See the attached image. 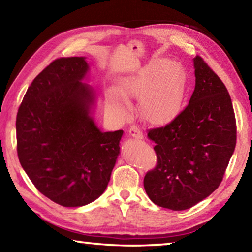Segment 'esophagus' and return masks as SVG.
I'll return each mask as SVG.
<instances>
[{"label": "esophagus", "mask_w": 252, "mask_h": 252, "mask_svg": "<svg viewBox=\"0 0 252 252\" xmlns=\"http://www.w3.org/2000/svg\"><path fill=\"white\" fill-rule=\"evenodd\" d=\"M129 133H130V135H132L133 138H136V139H142L143 138L142 132L140 131L139 126H130Z\"/></svg>", "instance_id": "34e87169"}]
</instances>
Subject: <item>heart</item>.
Listing matches in <instances>:
<instances>
[{
	"instance_id": "obj_1",
	"label": "heart",
	"mask_w": 252,
	"mask_h": 252,
	"mask_svg": "<svg viewBox=\"0 0 252 252\" xmlns=\"http://www.w3.org/2000/svg\"><path fill=\"white\" fill-rule=\"evenodd\" d=\"M185 74L182 67L167 59L158 60L123 81L119 92H108V103L121 117L130 113L125 99L141 100V112L148 121L163 123L170 120L180 108ZM124 97L122 98L121 95Z\"/></svg>"
}]
</instances>
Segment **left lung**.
I'll use <instances>...</instances> for the list:
<instances>
[{
  "instance_id": "1",
  "label": "left lung",
  "mask_w": 252,
  "mask_h": 252,
  "mask_svg": "<svg viewBox=\"0 0 252 252\" xmlns=\"http://www.w3.org/2000/svg\"><path fill=\"white\" fill-rule=\"evenodd\" d=\"M193 62L189 104L168 125L148 131L158 162L144 176V189L153 203L174 211L193 207L220 186L237 141L227 88L201 57Z\"/></svg>"
}]
</instances>
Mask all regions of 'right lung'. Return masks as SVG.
Here are the masks:
<instances>
[{
  "label": "right lung",
  "mask_w": 252,
  "mask_h": 252,
  "mask_svg": "<svg viewBox=\"0 0 252 252\" xmlns=\"http://www.w3.org/2000/svg\"><path fill=\"white\" fill-rule=\"evenodd\" d=\"M84 58L54 60L30 85L16 116L20 163L40 192L81 207L104 192L120 152L122 130L101 132L90 117L94 94L81 82Z\"/></svg>",
  "instance_id": "obj_1"
}]
</instances>
